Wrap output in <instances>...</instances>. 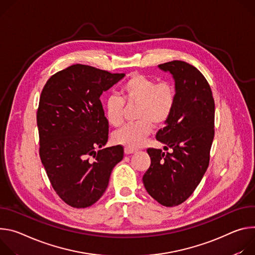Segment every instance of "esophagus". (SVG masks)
Masks as SVG:
<instances>
[{
  "mask_svg": "<svg viewBox=\"0 0 255 255\" xmlns=\"http://www.w3.org/2000/svg\"><path fill=\"white\" fill-rule=\"evenodd\" d=\"M136 152V150H134V149H129V148H125V154L126 155H129V154H133V153H135Z\"/></svg>",
  "mask_w": 255,
  "mask_h": 255,
  "instance_id": "34e87169",
  "label": "esophagus"
}]
</instances>
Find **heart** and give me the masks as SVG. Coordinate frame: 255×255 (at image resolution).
<instances>
[{"label":"heart","mask_w":255,"mask_h":255,"mask_svg":"<svg viewBox=\"0 0 255 255\" xmlns=\"http://www.w3.org/2000/svg\"><path fill=\"white\" fill-rule=\"evenodd\" d=\"M122 97L110 95L104 103L106 121L112 127H120L124 122L125 102L137 104L135 123L124 126L112 134L113 143L135 149L144 143L155 126L165 124L171 117L176 90L169 82L156 83L140 74H132L122 86Z\"/></svg>","instance_id":"1"}]
</instances>
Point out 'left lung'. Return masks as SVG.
<instances>
[{
  "label": "left lung",
  "mask_w": 255,
  "mask_h": 255,
  "mask_svg": "<svg viewBox=\"0 0 255 255\" xmlns=\"http://www.w3.org/2000/svg\"><path fill=\"white\" fill-rule=\"evenodd\" d=\"M158 68L172 76L176 90L172 115L156 134L164 149L171 151L147 150L151 165L143 182L159 204L174 207L192 194L208 169L215 134V101L208 81L192 65L173 61Z\"/></svg>",
  "instance_id": "1"
}]
</instances>
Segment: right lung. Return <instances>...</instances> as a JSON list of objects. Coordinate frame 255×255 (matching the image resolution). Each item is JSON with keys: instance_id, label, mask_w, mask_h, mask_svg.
<instances>
[{"instance_id": "obj_1", "label": "right lung", "mask_w": 255, "mask_h": 255, "mask_svg": "<svg viewBox=\"0 0 255 255\" xmlns=\"http://www.w3.org/2000/svg\"><path fill=\"white\" fill-rule=\"evenodd\" d=\"M125 76L77 64L51 76L42 89L36 117L40 159L53 189L73 208L95 204L124 158L122 146L102 149L108 122L100 96Z\"/></svg>"}]
</instances>
